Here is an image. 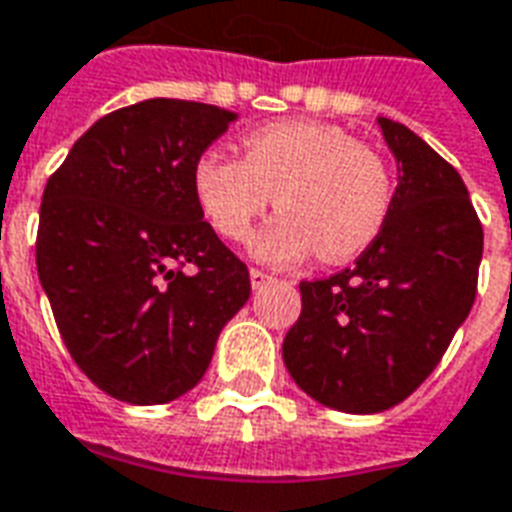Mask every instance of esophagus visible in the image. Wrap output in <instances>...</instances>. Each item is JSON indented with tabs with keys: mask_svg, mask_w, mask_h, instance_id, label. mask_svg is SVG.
Segmentation results:
<instances>
[{
	"mask_svg": "<svg viewBox=\"0 0 512 512\" xmlns=\"http://www.w3.org/2000/svg\"><path fill=\"white\" fill-rule=\"evenodd\" d=\"M249 279H252V288H263L271 277H268L266 271H260V268H252V271H249Z\"/></svg>",
	"mask_w": 512,
	"mask_h": 512,
	"instance_id": "34e87169",
	"label": "esophagus"
}]
</instances>
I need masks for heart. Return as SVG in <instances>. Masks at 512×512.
I'll use <instances>...</instances> for the list:
<instances>
[{"label":"heart","mask_w":512,"mask_h":512,"mask_svg":"<svg viewBox=\"0 0 512 512\" xmlns=\"http://www.w3.org/2000/svg\"><path fill=\"white\" fill-rule=\"evenodd\" d=\"M244 158L205 150L191 189L216 233L241 244L271 208H285L257 235L255 255L290 263L318 255L356 257L384 227L395 186L386 161L345 128L315 120H279L244 134Z\"/></svg>","instance_id":"obj_1"}]
</instances>
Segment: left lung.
I'll list each match as a JSON object with an SVG mask.
<instances>
[{
    "mask_svg": "<svg viewBox=\"0 0 512 512\" xmlns=\"http://www.w3.org/2000/svg\"><path fill=\"white\" fill-rule=\"evenodd\" d=\"M378 126L400 164L389 216L354 268L301 282L282 343L293 381L348 414L397 406L433 373L472 310L483 257L458 169L395 120Z\"/></svg>",
    "mask_w": 512,
    "mask_h": 512,
    "instance_id": "obj_1",
    "label": "left lung"
}]
</instances>
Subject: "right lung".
Listing matches in <instances>:
<instances>
[{"instance_id":"right-lung-1","label":"right lung","mask_w":512,"mask_h":512,"mask_svg":"<svg viewBox=\"0 0 512 512\" xmlns=\"http://www.w3.org/2000/svg\"><path fill=\"white\" fill-rule=\"evenodd\" d=\"M233 112L150 98L76 139L40 202V285L62 343L106 395L156 406L211 365L249 299V268L202 219L194 161Z\"/></svg>"}]
</instances>
